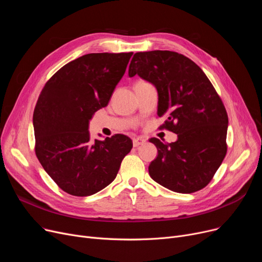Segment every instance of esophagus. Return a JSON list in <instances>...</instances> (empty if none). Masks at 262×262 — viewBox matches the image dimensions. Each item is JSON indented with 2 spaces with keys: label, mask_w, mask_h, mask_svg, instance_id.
Listing matches in <instances>:
<instances>
[{
  "label": "esophagus",
  "mask_w": 262,
  "mask_h": 262,
  "mask_svg": "<svg viewBox=\"0 0 262 262\" xmlns=\"http://www.w3.org/2000/svg\"><path fill=\"white\" fill-rule=\"evenodd\" d=\"M144 142H145V140L143 138H136V139L133 140V145L135 147H137V146H139V145H142Z\"/></svg>",
  "instance_id": "esophagus-1"
}]
</instances>
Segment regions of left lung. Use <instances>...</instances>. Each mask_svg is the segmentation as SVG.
Returning a JSON list of instances; mask_svg holds the SVG:
<instances>
[{"label":"left lung","instance_id":"obj_1","mask_svg":"<svg viewBox=\"0 0 262 262\" xmlns=\"http://www.w3.org/2000/svg\"><path fill=\"white\" fill-rule=\"evenodd\" d=\"M136 74L156 87L157 115L167 117L161 127L177 135L172 143L149 139L158 150L149 176L178 193L203 189L227 152L228 117L222 100L202 69L176 52L136 53L128 76Z\"/></svg>","mask_w":262,"mask_h":262}]
</instances>
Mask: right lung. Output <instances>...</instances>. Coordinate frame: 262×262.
Instances as JSON below:
<instances>
[{"instance_id": "right-lung-1", "label": "right lung", "mask_w": 262, "mask_h": 262, "mask_svg": "<svg viewBox=\"0 0 262 262\" xmlns=\"http://www.w3.org/2000/svg\"><path fill=\"white\" fill-rule=\"evenodd\" d=\"M129 53H91L64 64L41 91L33 116L36 155L67 193L88 196L113 183L133 147L125 135L90 141L89 121L107 106Z\"/></svg>"}]
</instances>
